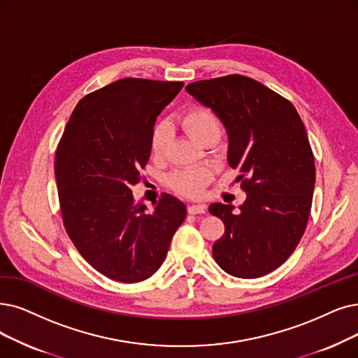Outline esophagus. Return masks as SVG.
<instances>
[{
	"label": "esophagus",
	"instance_id": "1",
	"mask_svg": "<svg viewBox=\"0 0 358 358\" xmlns=\"http://www.w3.org/2000/svg\"><path fill=\"white\" fill-rule=\"evenodd\" d=\"M207 210V207L204 204H192L188 206V213L189 214H204Z\"/></svg>",
	"mask_w": 358,
	"mask_h": 358
}]
</instances>
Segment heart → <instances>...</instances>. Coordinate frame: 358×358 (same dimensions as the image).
I'll return each mask as SVG.
<instances>
[{
	"label": "heart",
	"instance_id": "heart-1",
	"mask_svg": "<svg viewBox=\"0 0 358 358\" xmlns=\"http://www.w3.org/2000/svg\"><path fill=\"white\" fill-rule=\"evenodd\" d=\"M180 123L183 129L198 144H201L210 136H219L222 132V124L216 113L203 106H194L183 111ZM169 142L170 127L166 122H159L154 126L150 138V148L152 154L162 157L169 147ZM208 180L210 171L207 169L198 167L178 170L169 178V187L183 196L198 198L203 194Z\"/></svg>",
	"mask_w": 358,
	"mask_h": 358
}]
</instances>
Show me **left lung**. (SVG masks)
<instances>
[{"label": "left lung", "instance_id": "obj_1", "mask_svg": "<svg viewBox=\"0 0 358 358\" xmlns=\"http://www.w3.org/2000/svg\"><path fill=\"white\" fill-rule=\"evenodd\" d=\"M187 91L224 124L227 163L247 192L239 211L208 207L224 223L214 260L235 278L264 276L289 259L308 222L316 167L304 123L287 98L247 76L198 80Z\"/></svg>", "mask_w": 358, "mask_h": 358}]
</instances>
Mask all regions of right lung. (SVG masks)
Wrapping results in <instances>:
<instances>
[{"mask_svg":"<svg viewBox=\"0 0 358 358\" xmlns=\"http://www.w3.org/2000/svg\"><path fill=\"white\" fill-rule=\"evenodd\" d=\"M183 82L124 78L83 96L55 151L62 217L79 254L108 279L135 283L163 264L187 216L163 194L154 211L135 203L132 187L150 160L157 116Z\"/></svg>","mask_w":358,"mask_h":358,"instance_id":"add662e5","label":"right lung"}]
</instances>
